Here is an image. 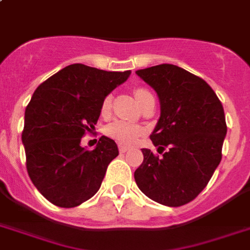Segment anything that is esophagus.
Returning <instances> with one entry per match:
<instances>
[{
  "label": "esophagus",
  "instance_id": "1",
  "mask_svg": "<svg viewBox=\"0 0 250 250\" xmlns=\"http://www.w3.org/2000/svg\"><path fill=\"white\" fill-rule=\"evenodd\" d=\"M129 149V146H119V152H121V153H125V152H127V150Z\"/></svg>",
  "mask_w": 250,
  "mask_h": 250
}]
</instances>
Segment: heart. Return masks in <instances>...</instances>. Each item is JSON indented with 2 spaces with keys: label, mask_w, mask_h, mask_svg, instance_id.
<instances>
[{
  "label": "heart",
  "mask_w": 250,
  "mask_h": 250,
  "mask_svg": "<svg viewBox=\"0 0 250 250\" xmlns=\"http://www.w3.org/2000/svg\"><path fill=\"white\" fill-rule=\"evenodd\" d=\"M146 94H150L149 91L143 89V87H139L135 90V95L138 101H140ZM111 107V97L107 95L104 101H102V106H101V110L104 114L108 112ZM106 133L108 136L114 140H117L118 143H122V144H131L133 143L136 139L142 135V128L139 125H131V123H127V122L123 121H118L114 122L111 125H108L106 128Z\"/></svg>",
  "instance_id": "b5f03b06"
}]
</instances>
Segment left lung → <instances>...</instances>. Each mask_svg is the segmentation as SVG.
<instances>
[{
	"instance_id": "left-lung-1",
	"label": "left lung",
	"mask_w": 250,
	"mask_h": 250,
	"mask_svg": "<svg viewBox=\"0 0 250 250\" xmlns=\"http://www.w3.org/2000/svg\"><path fill=\"white\" fill-rule=\"evenodd\" d=\"M136 74L157 93L160 118L150 140L167 150L159 157L142 149L144 161L135 181L152 201L180 207L201 193L220 164L227 135L222 102L205 80L173 64Z\"/></svg>"
}]
</instances>
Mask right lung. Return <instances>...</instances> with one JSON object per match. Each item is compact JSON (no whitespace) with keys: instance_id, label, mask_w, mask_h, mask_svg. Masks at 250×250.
I'll return each instance as SVG.
<instances>
[{"instance_id":"1","label":"right lung","mask_w":250,"mask_h":250,"mask_svg":"<svg viewBox=\"0 0 250 250\" xmlns=\"http://www.w3.org/2000/svg\"><path fill=\"white\" fill-rule=\"evenodd\" d=\"M131 74L72 64L38 86L24 111L22 143L32 184L45 199L70 208L101 188L117 143L102 136L93 150L81 146L94 128L102 101Z\"/></svg>"}]
</instances>
